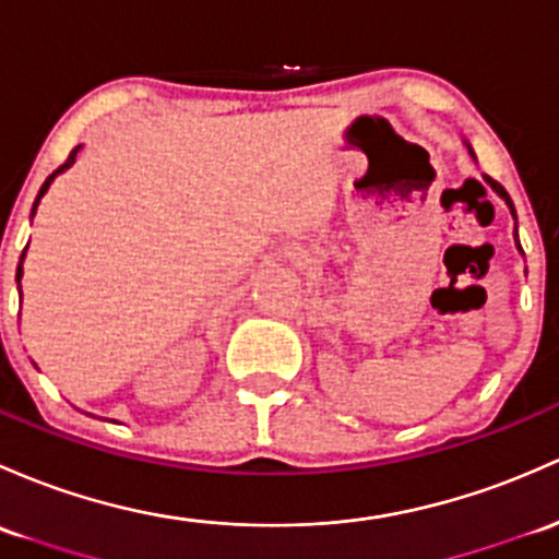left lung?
Returning <instances> with one entry per match:
<instances>
[{
    "instance_id": "obj_1",
    "label": "left lung",
    "mask_w": 559,
    "mask_h": 559,
    "mask_svg": "<svg viewBox=\"0 0 559 559\" xmlns=\"http://www.w3.org/2000/svg\"><path fill=\"white\" fill-rule=\"evenodd\" d=\"M469 154H472V157H474V152H472V148H469ZM485 181H488V183H490V189H493V191H496V194H498V197H501V200H503V202H507V205H509V210H512L514 221H518V213H514V205H512V200H509L507 189H503V186H501V183H496V181H493V178H488V176H485ZM514 239H518V226H514ZM518 250H520V253H522V248H520V239H518Z\"/></svg>"
}]
</instances>
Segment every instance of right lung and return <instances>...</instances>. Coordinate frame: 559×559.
<instances>
[{
  "label": "right lung",
  "instance_id": "add662e5",
  "mask_svg": "<svg viewBox=\"0 0 559 559\" xmlns=\"http://www.w3.org/2000/svg\"><path fill=\"white\" fill-rule=\"evenodd\" d=\"M80 148H82V146H76V148H74V152H71V154H69V159H66V162H63V165H61V167H58V170H56V173H52V176H50V178H47V181H45V183H41V189H39L37 200H34V207H32V218H34V213H37V207H39V200H41V197H45V191H47V189H50V183H52V181H56V176H58V173H63V170H66V167H71V165H74V159H76V152H80ZM23 255H26V250H23V253H21V263H17V272H15V282H17V290H21V277H23Z\"/></svg>",
  "mask_w": 559,
  "mask_h": 559
}]
</instances>
